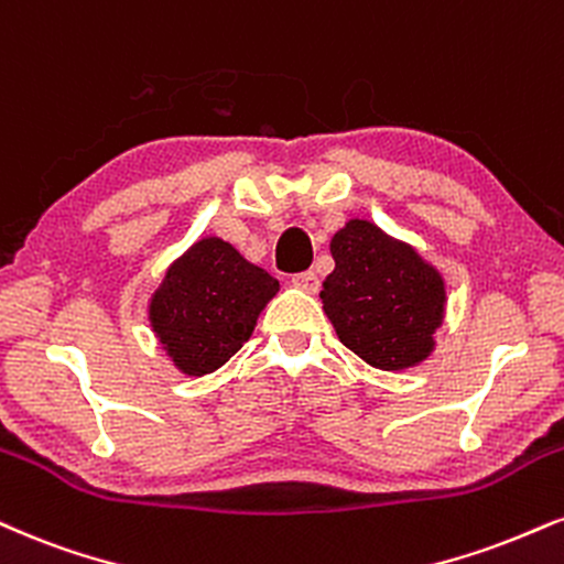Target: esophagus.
<instances>
[{"mask_svg":"<svg viewBox=\"0 0 564 564\" xmlns=\"http://www.w3.org/2000/svg\"><path fill=\"white\" fill-rule=\"evenodd\" d=\"M291 283H294L296 289L307 291V294H315L317 289H321V281H317V275L312 273V270H304V273H296L291 278Z\"/></svg>","mask_w":564,"mask_h":564,"instance_id":"34e87169","label":"esophagus"}]
</instances>
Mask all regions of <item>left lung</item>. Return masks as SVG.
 Masks as SVG:
<instances>
[{"instance_id": "left-lung-1", "label": "left lung", "mask_w": 564, "mask_h": 564, "mask_svg": "<svg viewBox=\"0 0 564 564\" xmlns=\"http://www.w3.org/2000/svg\"><path fill=\"white\" fill-rule=\"evenodd\" d=\"M330 254L336 268L321 300L338 341L378 370L425 362L444 323V275L415 247L359 217L336 230Z\"/></svg>"}]
</instances>
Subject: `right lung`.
<instances>
[{
	"label": "right lung",
	"mask_w": 564,
	"mask_h": 564,
	"mask_svg": "<svg viewBox=\"0 0 564 564\" xmlns=\"http://www.w3.org/2000/svg\"><path fill=\"white\" fill-rule=\"evenodd\" d=\"M278 281L205 236L171 262L149 300V325L183 376H207L249 341L257 317L278 294Z\"/></svg>",
	"instance_id": "right-lung-1"
}]
</instances>
